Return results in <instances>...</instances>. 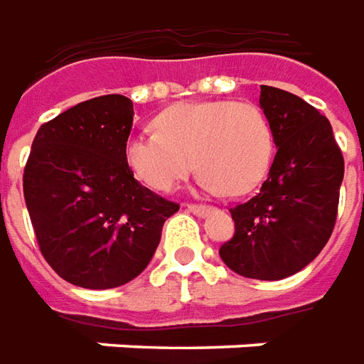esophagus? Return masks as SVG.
I'll list each match as a JSON object with an SVG mask.
<instances>
[{
  "instance_id": "obj_1",
  "label": "esophagus",
  "mask_w": 364,
  "mask_h": 364,
  "mask_svg": "<svg viewBox=\"0 0 364 364\" xmlns=\"http://www.w3.org/2000/svg\"><path fill=\"white\" fill-rule=\"evenodd\" d=\"M188 211H192L194 215H205L210 211V205H203V203H188Z\"/></svg>"
}]
</instances>
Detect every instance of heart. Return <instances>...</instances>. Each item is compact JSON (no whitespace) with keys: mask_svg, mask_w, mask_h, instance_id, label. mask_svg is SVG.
<instances>
[{"mask_svg":"<svg viewBox=\"0 0 364 364\" xmlns=\"http://www.w3.org/2000/svg\"><path fill=\"white\" fill-rule=\"evenodd\" d=\"M159 133L127 141L129 168L156 192H172L196 168L208 192L239 196L264 178L272 159V129L249 102L176 104L156 117Z\"/></svg>","mask_w":364,"mask_h":364,"instance_id":"1","label":"heart"}]
</instances>
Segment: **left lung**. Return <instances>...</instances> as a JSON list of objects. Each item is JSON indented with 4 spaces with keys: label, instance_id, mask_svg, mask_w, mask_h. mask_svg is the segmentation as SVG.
<instances>
[{
    "label": "left lung",
    "instance_id": "1",
    "mask_svg": "<svg viewBox=\"0 0 364 364\" xmlns=\"http://www.w3.org/2000/svg\"><path fill=\"white\" fill-rule=\"evenodd\" d=\"M259 102L277 154L259 194L229 210L235 233L219 257L241 277L280 280L310 264L329 241L345 162L314 105L272 86H260Z\"/></svg>",
    "mask_w": 364,
    "mask_h": 364
}]
</instances>
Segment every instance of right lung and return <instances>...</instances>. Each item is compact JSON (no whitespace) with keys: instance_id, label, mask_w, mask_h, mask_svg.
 <instances>
[{"instance_id":"obj_1","label":"right lung","mask_w":364,"mask_h":364,"mask_svg":"<svg viewBox=\"0 0 364 364\" xmlns=\"http://www.w3.org/2000/svg\"><path fill=\"white\" fill-rule=\"evenodd\" d=\"M133 102L119 94L74 105L37 131L23 194L38 249L70 284H127L153 259L164 221L180 210L136 182L125 146Z\"/></svg>"}]
</instances>
